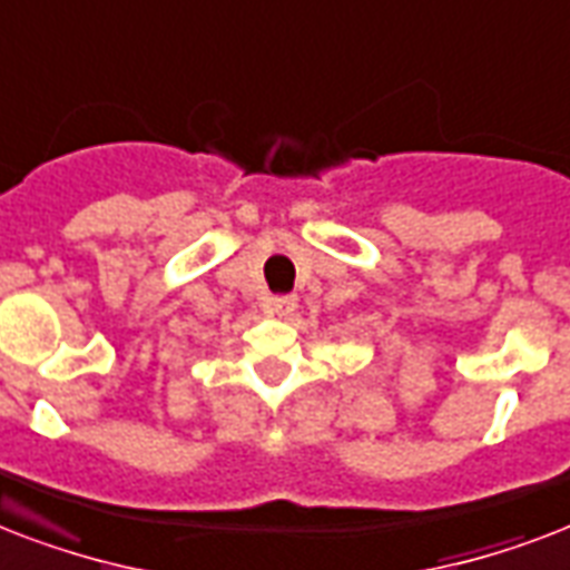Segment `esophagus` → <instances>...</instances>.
Masks as SVG:
<instances>
[{
	"label": "esophagus",
	"mask_w": 570,
	"mask_h": 570,
	"mask_svg": "<svg viewBox=\"0 0 570 570\" xmlns=\"http://www.w3.org/2000/svg\"><path fill=\"white\" fill-rule=\"evenodd\" d=\"M267 308H271L273 315L291 317L297 312V297H294V294H279V297L267 299Z\"/></svg>",
	"instance_id": "esophagus-1"
}]
</instances>
